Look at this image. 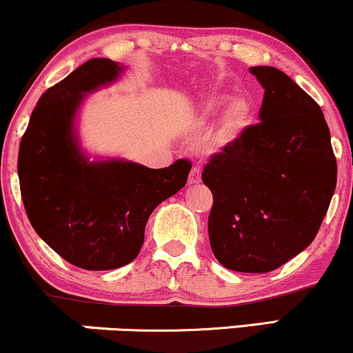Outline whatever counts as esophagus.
<instances>
[{
    "label": "esophagus",
    "mask_w": 353,
    "mask_h": 353,
    "mask_svg": "<svg viewBox=\"0 0 353 353\" xmlns=\"http://www.w3.org/2000/svg\"><path fill=\"white\" fill-rule=\"evenodd\" d=\"M201 182V169L199 168H192V171L189 174V184H199Z\"/></svg>",
    "instance_id": "obj_1"
}]
</instances>
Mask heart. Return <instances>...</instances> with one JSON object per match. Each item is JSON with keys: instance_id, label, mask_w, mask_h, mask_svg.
Wrapping results in <instances>:
<instances>
[{"instance_id": "1", "label": "heart", "mask_w": 353, "mask_h": 353, "mask_svg": "<svg viewBox=\"0 0 353 353\" xmlns=\"http://www.w3.org/2000/svg\"><path fill=\"white\" fill-rule=\"evenodd\" d=\"M229 100V94H210L205 99H202L199 104L201 123H209L210 119L221 114L222 110L225 111L221 116V124H219L216 134L219 145L236 143L242 136V132L252 123V104L249 101L245 98H236L230 103Z\"/></svg>"}]
</instances>
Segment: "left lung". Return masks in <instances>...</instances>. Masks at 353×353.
<instances>
[{"label":"left lung","instance_id":"1","mask_svg":"<svg viewBox=\"0 0 353 353\" xmlns=\"http://www.w3.org/2000/svg\"><path fill=\"white\" fill-rule=\"evenodd\" d=\"M264 88L261 123L214 154L202 172L214 204L210 249L236 272L264 274L317 236L337 184L322 109L285 72L249 68Z\"/></svg>","mask_w":353,"mask_h":353}]
</instances>
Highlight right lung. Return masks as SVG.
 Listing matches in <instances>:
<instances>
[{"label":"right lung","instance_id":"obj_1","mask_svg":"<svg viewBox=\"0 0 353 353\" xmlns=\"http://www.w3.org/2000/svg\"><path fill=\"white\" fill-rule=\"evenodd\" d=\"M124 66L96 58L39 98L18 156L21 196L31 225L70 264L112 270L132 262L145 222L184 188L189 161L151 169L123 157L91 161L76 123L89 92L119 79Z\"/></svg>","mask_w":353,"mask_h":353}]
</instances>
